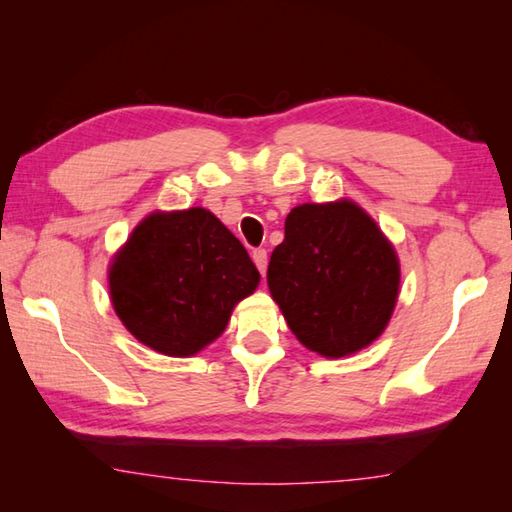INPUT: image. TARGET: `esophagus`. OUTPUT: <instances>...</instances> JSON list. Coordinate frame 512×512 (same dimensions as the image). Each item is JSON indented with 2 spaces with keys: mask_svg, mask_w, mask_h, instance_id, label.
<instances>
[{
  "mask_svg": "<svg viewBox=\"0 0 512 512\" xmlns=\"http://www.w3.org/2000/svg\"><path fill=\"white\" fill-rule=\"evenodd\" d=\"M253 262H255V266L259 268V273L266 275V268H268V253H266L264 248H257V250H253Z\"/></svg>",
  "mask_w": 512,
  "mask_h": 512,
  "instance_id": "obj_1",
  "label": "esophagus"
}]
</instances>
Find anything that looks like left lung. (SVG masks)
I'll return each instance as SVG.
<instances>
[{"mask_svg":"<svg viewBox=\"0 0 512 512\" xmlns=\"http://www.w3.org/2000/svg\"><path fill=\"white\" fill-rule=\"evenodd\" d=\"M268 288L301 345L341 358L385 332L400 292V262L356 202H306L286 217L284 242L270 255Z\"/></svg>","mask_w":512,"mask_h":512,"instance_id":"left-lung-1","label":"left lung"}]
</instances>
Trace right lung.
Returning <instances> with one entry per match:
<instances>
[{"label": "right lung", "instance_id": "obj_1", "mask_svg": "<svg viewBox=\"0 0 512 512\" xmlns=\"http://www.w3.org/2000/svg\"><path fill=\"white\" fill-rule=\"evenodd\" d=\"M110 299L129 334L165 356L187 358L220 336L259 273L242 242L193 206L154 211L116 250Z\"/></svg>", "mask_w": 512, "mask_h": 512}]
</instances>
